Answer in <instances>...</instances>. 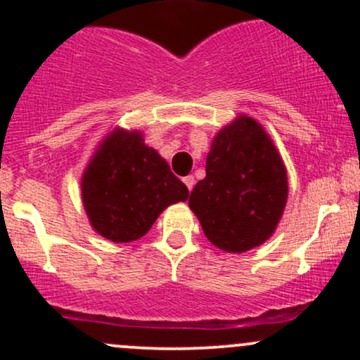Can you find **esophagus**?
I'll use <instances>...</instances> for the list:
<instances>
[{
    "label": "esophagus",
    "mask_w": 360,
    "mask_h": 360,
    "mask_svg": "<svg viewBox=\"0 0 360 360\" xmlns=\"http://www.w3.org/2000/svg\"><path fill=\"white\" fill-rule=\"evenodd\" d=\"M183 181H184L186 188H188L189 191H191V189L194 188V176H186V177H183Z\"/></svg>",
    "instance_id": "esophagus-1"
}]
</instances>
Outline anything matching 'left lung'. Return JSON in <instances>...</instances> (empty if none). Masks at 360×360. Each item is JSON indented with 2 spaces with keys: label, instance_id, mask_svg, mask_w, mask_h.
<instances>
[{
  "label": "left lung",
  "instance_id": "8db88e82",
  "mask_svg": "<svg viewBox=\"0 0 360 360\" xmlns=\"http://www.w3.org/2000/svg\"><path fill=\"white\" fill-rule=\"evenodd\" d=\"M288 201V171L257 120L238 115L214 135L206 177L189 196V208L214 247L242 254L269 240Z\"/></svg>",
  "mask_w": 360,
  "mask_h": 360
}]
</instances>
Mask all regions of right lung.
Wrapping results in <instances>:
<instances>
[{"label": "right lung", "mask_w": 360, "mask_h": 360, "mask_svg": "<svg viewBox=\"0 0 360 360\" xmlns=\"http://www.w3.org/2000/svg\"><path fill=\"white\" fill-rule=\"evenodd\" d=\"M188 194L142 131L122 127L101 139L81 176L89 225L115 243L139 240L167 206L186 201Z\"/></svg>", "instance_id": "add662e5"}]
</instances>
